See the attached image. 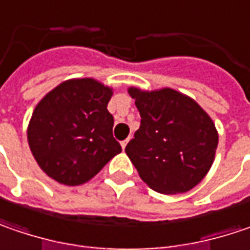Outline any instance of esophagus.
<instances>
[{
  "label": "esophagus",
  "instance_id": "34e87169",
  "mask_svg": "<svg viewBox=\"0 0 250 250\" xmlns=\"http://www.w3.org/2000/svg\"><path fill=\"white\" fill-rule=\"evenodd\" d=\"M128 140H130V138H125V141H122V148H123V149H125V146H127V143H128Z\"/></svg>",
  "mask_w": 250,
  "mask_h": 250
}]
</instances>
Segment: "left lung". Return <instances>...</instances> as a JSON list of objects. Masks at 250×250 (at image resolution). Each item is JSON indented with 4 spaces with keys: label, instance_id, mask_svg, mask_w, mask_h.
Masks as SVG:
<instances>
[{
    "label": "left lung",
    "instance_id": "1",
    "mask_svg": "<svg viewBox=\"0 0 250 250\" xmlns=\"http://www.w3.org/2000/svg\"><path fill=\"white\" fill-rule=\"evenodd\" d=\"M141 116L125 154L140 178L164 194L193 189L211 168L218 134L210 116L173 89L141 92L130 88Z\"/></svg>",
    "mask_w": 250,
    "mask_h": 250
}]
</instances>
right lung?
<instances>
[{
  "label": "right lung",
  "mask_w": 250,
  "mask_h": 250,
  "mask_svg": "<svg viewBox=\"0 0 250 250\" xmlns=\"http://www.w3.org/2000/svg\"><path fill=\"white\" fill-rule=\"evenodd\" d=\"M110 96L112 89L83 78L62 82L39 102L27 141L39 167L51 179L82 185L122 152L107 110Z\"/></svg>",
  "instance_id": "1"
}]
</instances>
